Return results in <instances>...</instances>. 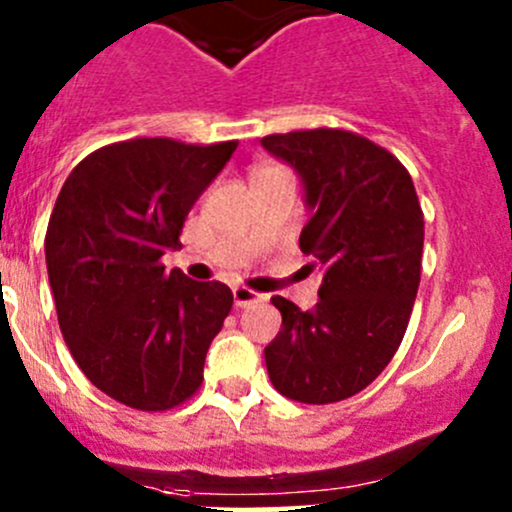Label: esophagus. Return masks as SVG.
<instances>
[{
	"mask_svg": "<svg viewBox=\"0 0 512 512\" xmlns=\"http://www.w3.org/2000/svg\"><path fill=\"white\" fill-rule=\"evenodd\" d=\"M232 299H235V307H250V304L262 302L265 297L257 292H252V289H247V287H235L232 289Z\"/></svg>",
	"mask_w": 512,
	"mask_h": 512,
	"instance_id": "esophagus-1",
	"label": "esophagus"
}]
</instances>
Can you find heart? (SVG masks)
I'll list each match as a JSON object with an SVG mask.
<instances>
[{
    "label": "heart",
    "instance_id": "b5f03b06",
    "mask_svg": "<svg viewBox=\"0 0 512 512\" xmlns=\"http://www.w3.org/2000/svg\"><path fill=\"white\" fill-rule=\"evenodd\" d=\"M270 170H280V168H275V165H260V168H257L255 173H270Z\"/></svg>",
    "mask_w": 512,
    "mask_h": 512
}]
</instances>
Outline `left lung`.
Segmentation results:
<instances>
[{
  "instance_id": "8db88e82",
  "label": "left lung",
  "mask_w": 512,
  "mask_h": 512,
  "mask_svg": "<svg viewBox=\"0 0 512 512\" xmlns=\"http://www.w3.org/2000/svg\"><path fill=\"white\" fill-rule=\"evenodd\" d=\"M262 148L302 178L312 218L299 250L324 272L309 312L272 297L282 329L265 347L267 374L287 399L334 404L386 369L409 327L423 255L414 180L386 148L339 128L275 133Z\"/></svg>"
}]
</instances>
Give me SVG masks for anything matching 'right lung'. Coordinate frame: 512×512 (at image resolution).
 I'll list each match as a JSON object with an SVG mask.
<instances>
[{"mask_svg": "<svg viewBox=\"0 0 512 512\" xmlns=\"http://www.w3.org/2000/svg\"><path fill=\"white\" fill-rule=\"evenodd\" d=\"M237 141L133 138L71 170L46 227L59 327L86 379L138 411H168L200 389L205 354L232 309L223 282L165 272L195 200Z\"/></svg>", "mask_w": 512, "mask_h": 512, "instance_id": "add662e5", "label": "right lung"}]
</instances>
